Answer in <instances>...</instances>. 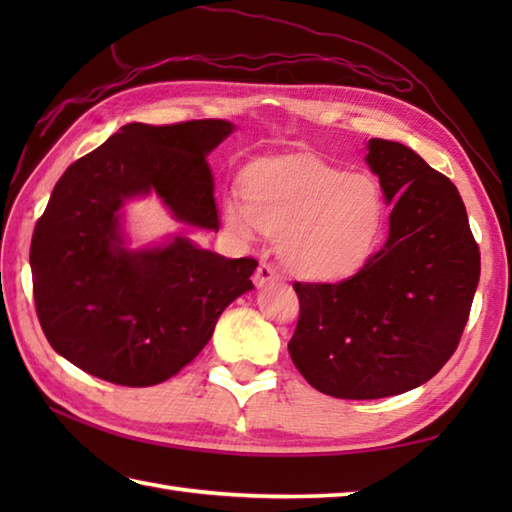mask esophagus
I'll return each instance as SVG.
<instances>
[{
    "label": "esophagus",
    "mask_w": 512,
    "mask_h": 512,
    "mask_svg": "<svg viewBox=\"0 0 512 512\" xmlns=\"http://www.w3.org/2000/svg\"><path fill=\"white\" fill-rule=\"evenodd\" d=\"M279 275H277V270H275V266H270V264H266V262H262L257 266V270H255V284L257 286H266V284H270V281H275Z\"/></svg>",
    "instance_id": "34e87169"
}]
</instances>
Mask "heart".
Here are the masks:
<instances>
[{"label":"heart","instance_id":"heart-1","mask_svg":"<svg viewBox=\"0 0 512 512\" xmlns=\"http://www.w3.org/2000/svg\"><path fill=\"white\" fill-rule=\"evenodd\" d=\"M224 222L239 237L279 235L281 262L299 277L354 273L383 233L387 204L374 176L314 158H268L246 171L244 195L228 193Z\"/></svg>","mask_w":512,"mask_h":512}]
</instances>
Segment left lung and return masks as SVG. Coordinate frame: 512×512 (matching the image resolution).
Listing matches in <instances>:
<instances>
[{
	"instance_id": "left-lung-1",
	"label": "left lung",
	"mask_w": 512,
	"mask_h": 512,
	"mask_svg": "<svg viewBox=\"0 0 512 512\" xmlns=\"http://www.w3.org/2000/svg\"><path fill=\"white\" fill-rule=\"evenodd\" d=\"M367 165L394 202L389 237L356 275L295 281L292 363L321 394L374 400L427 383L458 350L480 281V246L455 184L416 151L369 140Z\"/></svg>"
}]
</instances>
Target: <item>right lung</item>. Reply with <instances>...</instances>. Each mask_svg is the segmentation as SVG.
Returning a JSON list of instances; mask_svg holds the SVG:
<instances>
[{"label":"right lung","instance_id":"right-lung-1","mask_svg":"<svg viewBox=\"0 0 512 512\" xmlns=\"http://www.w3.org/2000/svg\"><path fill=\"white\" fill-rule=\"evenodd\" d=\"M233 132L217 118L129 123L54 184L30 244L35 308L54 352L107 383L149 387L189 365L228 303L253 288V257L176 237L127 250L121 206L156 193L173 217L217 233L206 154Z\"/></svg>","mask_w":512,"mask_h":512}]
</instances>
